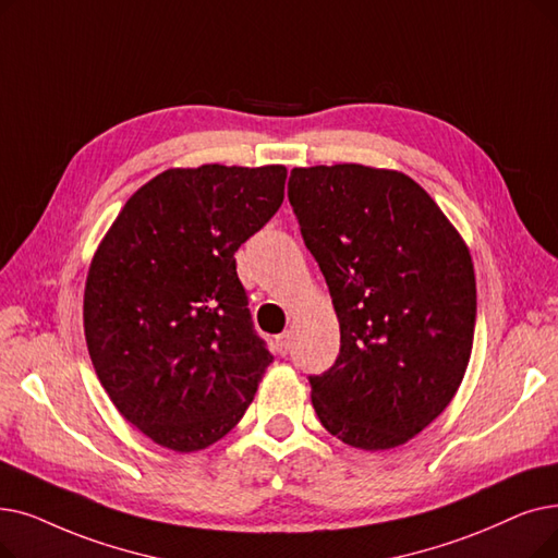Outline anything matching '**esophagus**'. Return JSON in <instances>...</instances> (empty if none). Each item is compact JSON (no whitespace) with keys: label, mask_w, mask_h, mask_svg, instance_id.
Segmentation results:
<instances>
[{"label":"esophagus","mask_w":558,"mask_h":558,"mask_svg":"<svg viewBox=\"0 0 558 558\" xmlns=\"http://www.w3.org/2000/svg\"><path fill=\"white\" fill-rule=\"evenodd\" d=\"M289 349H292V335L282 332L280 337H276V351H278L280 355H287Z\"/></svg>","instance_id":"1"}]
</instances>
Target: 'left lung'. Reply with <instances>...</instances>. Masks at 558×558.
Instances as JSON below:
<instances>
[{"label":"left lung","mask_w":558,"mask_h":558,"mask_svg":"<svg viewBox=\"0 0 558 558\" xmlns=\"http://www.w3.org/2000/svg\"><path fill=\"white\" fill-rule=\"evenodd\" d=\"M289 203L339 322L335 365L310 376L317 417L357 449L405 445L468 369L476 280L465 241L415 180L385 168H294Z\"/></svg>","instance_id":"1"}]
</instances>
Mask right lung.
Instances as JSON below:
<instances>
[{
    "label": "right lung",
    "mask_w": 558,
    "mask_h": 558,
    "mask_svg": "<svg viewBox=\"0 0 558 558\" xmlns=\"http://www.w3.org/2000/svg\"><path fill=\"white\" fill-rule=\"evenodd\" d=\"M284 166L171 168L120 209L84 289L90 362L159 447L198 451L236 426L274 355L234 253L278 211Z\"/></svg>",
    "instance_id": "right-lung-1"
}]
</instances>
